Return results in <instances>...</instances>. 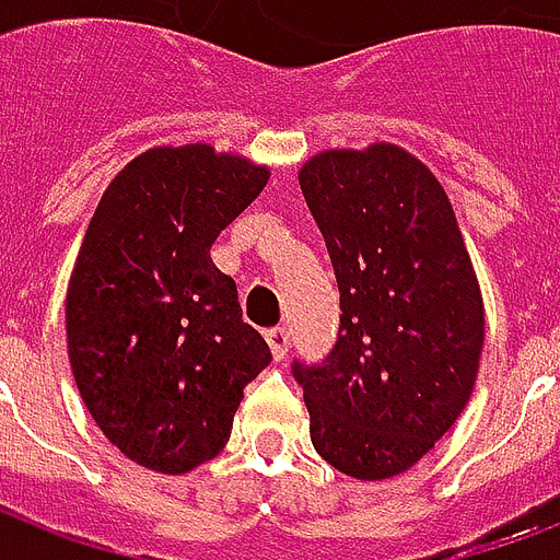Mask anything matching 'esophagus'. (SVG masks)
I'll return each instance as SVG.
<instances>
[{
  "instance_id": "obj_1",
  "label": "esophagus",
  "mask_w": 560,
  "mask_h": 560,
  "mask_svg": "<svg viewBox=\"0 0 560 560\" xmlns=\"http://www.w3.org/2000/svg\"><path fill=\"white\" fill-rule=\"evenodd\" d=\"M264 337H267V342H270L272 358L284 360V354H288V346H290L288 328H284V325H276V328H267V331H264Z\"/></svg>"
}]
</instances>
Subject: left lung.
Instances as JSON below:
<instances>
[{
  "mask_svg": "<svg viewBox=\"0 0 560 560\" xmlns=\"http://www.w3.org/2000/svg\"><path fill=\"white\" fill-rule=\"evenodd\" d=\"M340 288L323 363L293 360L311 442L354 479L412 468L477 381L486 316L444 188L398 144L325 151L299 174Z\"/></svg>",
  "mask_w": 560,
  "mask_h": 560,
  "instance_id": "8db88e82",
  "label": "left lung"
}]
</instances>
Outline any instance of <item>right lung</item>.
<instances>
[{
    "mask_svg": "<svg viewBox=\"0 0 560 560\" xmlns=\"http://www.w3.org/2000/svg\"><path fill=\"white\" fill-rule=\"evenodd\" d=\"M267 179L209 144L151 148L92 214L66 293L69 363L101 433L142 468L186 474L218 456L272 360L209 253Z\"/></svg>",
    "mask_w": 560,
    "mask_h": 560,
    "instance_id": "1",
    "label": "right lung"
}]
</instances>
